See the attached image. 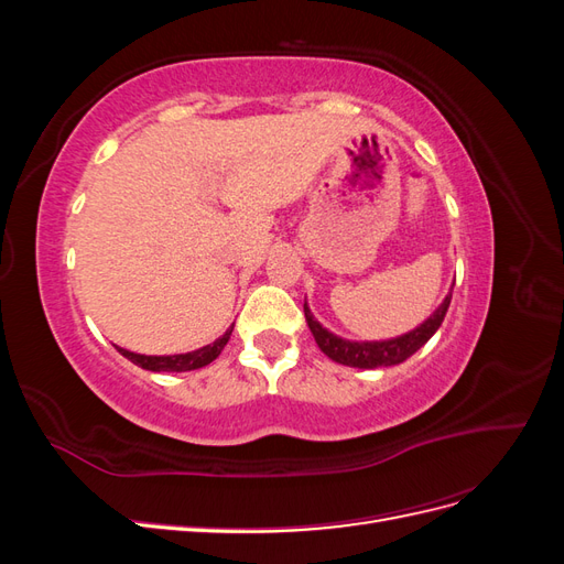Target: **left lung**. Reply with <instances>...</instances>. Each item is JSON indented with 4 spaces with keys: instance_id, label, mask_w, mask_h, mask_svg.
<instances>
[{
    "instance_id": "8db88e82",
    "label": "left lung",
    "mask_w": 564,
    "mask_h": 564,
    "mask_svg": "<svg viewBox=\"0 0 564 564\" xmlns=\"http://www.w3.org/2000/svg\"><path fill=\"white\" fill-rule=\"evenodd\" d=\"M449 303H452V292L445 296V301L440 303V308L423 324H419L416 329L388 340H346L324 329L322 324L313 317L308 303H303V313L319 350L327 357H332L334 362L357 367V369H377V367L400 365L406 360V357H412L421 346L429 344V338L440 329L442 319H445Z\"/></svg>"
}]
</instances>
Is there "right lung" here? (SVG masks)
<instances>
[{
  "mask_svg": "<svg viewBox=\"0 0 564 564\" xmlns=\"http://www.w3.org/2000/svg\"><path fill=\"white\" fill-rule=\"evenodd\" d=\"M235 327V324H232ZM232 327L216 338L214 344L204 346L199 350H193V352H181V355H141V352H131V350H124V348H117L119 352H122L127 360H131L133 365H139L141 369H148V371H193V369H199V367H207L212 365L216 357L220 355V350L226 348L228 338L232 334Z\"/></svg>",
  "mask_w": 564,
  "mask_h": 564,
  "instance_id": "right-lung-1",
  "label": "right lung"
}]
</instances>
